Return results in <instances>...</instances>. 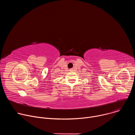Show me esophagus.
I'll list each match as a JSON object with an SVG mask.
<instances>
[{
    "mask_svg": "<svg viewBox=\"0 0 135 135\" xmlns=\"http://www.w3.org/2000/svg\"><path fill=\"white\" fill-rule=\"evenodd\" d=\"M73 69H69V71H70V72H72V71H73Z\"/></svg>",
    "mask_w": 135,
    "mask_h": 135,
    "instance_id": "34e87169",
    "label": "esophagus"
}]
</instances>
